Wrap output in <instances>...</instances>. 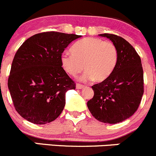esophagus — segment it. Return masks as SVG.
I'll return each mask as SVG.
<instances>
[{
  "label": "esophagus",
  "instance_id": "obj_1",
  "mask_svg": "<svg viewBox=\"0 0 156 156\" xmlns=\"http://www.w3.org/2000/svg\"><path fill=\"white\" fill-rule=\"evenodd\" d=\"M76 89H82L85 87V86H83V85H81V84H79L78 83V84H76Z\"/></svg>",
  "mask_w": 156,
  "mask_h": 156
}]
</instances>
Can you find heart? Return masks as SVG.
<instances>
[{"instance_id": "1", "label": "heart", "mask_w": 156, "mask_h": 156, "mask_svg": "<svg viewBox=\"0 0 156 156\" xmlns=\"http://www.w3.org/2000/svg\"><path fill=\"white\" fill-rule=\"evenodd\" d=\"M70 54H63L61 64L64 71L76 76L86 70L80 80L102 82L113 72L118 59V51L112 41L98 38H86L75 43Z\"/></svg>"}]
</instances>
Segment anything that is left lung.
<instances>
[{
  "label": "left lung",
  "mask_w": 156,
  "mask_h": 156,
  "mask_svg": "<svg viewBox=\"0 0 156 156\" xmlns=\"http://www.w3.org/2000/svg\"><path fill=\"white\" fill-rule=\"evenodd\" d=\"M99 35L116 45L118 59L112 74L92 86L94 96L87 106L98 121L117 124L132 116L140 105L144 92L143 70L140 57L128 41L113 34Z\"/></svg>",
  "instance_id": "obj_1"
}]
</instances>
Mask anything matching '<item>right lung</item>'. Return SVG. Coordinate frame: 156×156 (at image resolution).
Instances as JSON below:
<instances>
[{
  "label": "right lung",
  "mask_w": 156,
  "mask_h": 156,
  "mask_svg": "<svg viewBox=\"0 0 156 156\" xmlns=\"http://www.w3.org/2000/svg\"><path fill=\"white\" fill-rule=\"evenodd\" d=\"M75 34H35L19 48L13 60L8 89L16 112L35 124L55 121L65 105V94L76 84L63 69L61 56Z\"/></svg>",
  "instance_id": "1"
}]
</instances>
